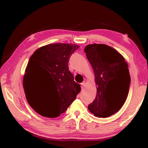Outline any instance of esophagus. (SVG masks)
I'll return each instance as SVG.
<instances>
[{
  "label": "esophagus",
  "mask_w": 148,
  "mask_h": 148,
  "mask_svg": "<svg viewBox=\"0 0 148 148\" xmlns=\"http://www.w3.org/2000/svg\"><path fill=\"white\" fill-rule=\"evenodd\" d=\"M85 85H86V83H85V82L81 83V88H82V89H84V88Z\"/></svg>",
  "instance_id": "esophagus-1"
}]
</instances>
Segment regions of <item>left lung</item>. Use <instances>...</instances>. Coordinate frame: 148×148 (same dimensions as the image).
<instances>
[{
    "label": "left lung",
    "mask_w": 148,
    "mask_h": 148,
    "mask_svg": "<svg viewBox=\"0 0 148 148\" xmlns=\"http://www.w3.org/2000/svg\"><path fill=\"white\" fill-rule=\"evenodd\" d=\"M84 51L95 76L97 95L88 105L95 116L107 118L117 113L126 101L131 78L123 56L106 45H88Z\"/></svg>",
    "instance_id": "obj_1"
}]
</instances>
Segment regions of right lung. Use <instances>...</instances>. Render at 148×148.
Returning <instances> with one entry per match:
<instances>
[{
    "label": "right lung",
    "instance_id": "right-lung-1",
    "mask_svg": "<svg viewBox=\"0 0 148 148\" xmlns=\"http://www.w3.org/2000/svg\"><path fill=\"white\" fill-rule=\"evenodd\" d=\"M79 48L72 44H51L37 49L30 56L23 86L28 103L40 115L58 117L81 91L68 67L69 58ZM42 85L49 86L48 93L41 90Z\"/></svg>",
    "mask_w": 148,
    "mask_h": 148
}]
</instances>
